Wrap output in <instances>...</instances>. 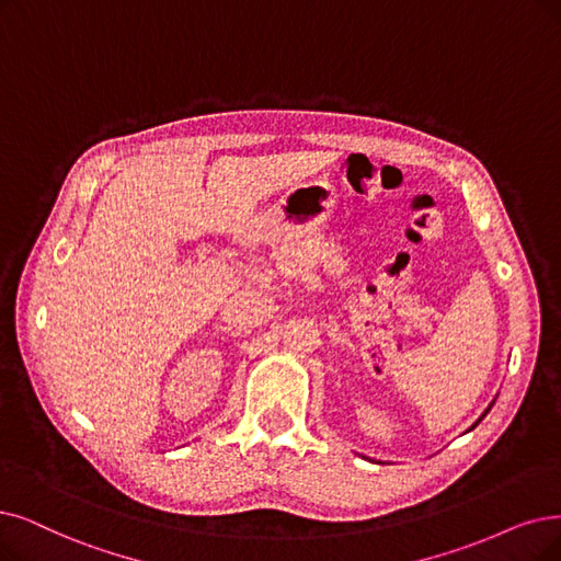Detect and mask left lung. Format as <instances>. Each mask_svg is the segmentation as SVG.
Returning a JSON list of instances; mask_svg holds the SVG:
<instances>
[{
  "label": "left lung",
  "instance_id": "1",
  "mask_svg": "<svg viewBox=\"0 0 561 561\" xmlns=\"http://www.w3.org/2000/svg\"><path fill=\"white\" fill-rule=\"evenodd\" d=\"M492 405H495V400H492V402H490V405L485 408V412H483V414H481V416H479V419L474 421V425H472V428H469V431H474V428H477V425H479V423H481V419H483V416H485V414L490 412V408H492Z\"/></svg>",
  "mask_w": 561,
  "mask_h": 561
}]
</instances>
